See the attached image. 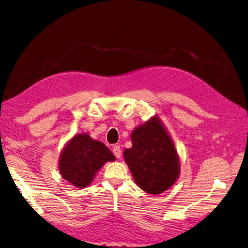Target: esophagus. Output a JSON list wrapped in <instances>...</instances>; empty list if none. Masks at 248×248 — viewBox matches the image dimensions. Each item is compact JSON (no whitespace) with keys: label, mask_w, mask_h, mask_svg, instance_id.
<instances>
[{"label":"esophagus","mask_w":248,"mask_h":248,"mask_svg":"<svg viewBox=\"0 0 248 248\" xmlns=\"http://www.w3.org/2000/svg\"><path fill=\"white\" fill-rule=\"evenodd\" d=\"M112 153H114V155L117 157V158H121V149H120V146L118 145H115L114 147H112Z\"/></svg>","instance_id":"obj_1"}]
</instances>
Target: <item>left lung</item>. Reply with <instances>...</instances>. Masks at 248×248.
<instances>
[{
  "instance_id": "1",
  "label": "left lung",
  "mask_w": 248,
  "mask_h": 248,
  "mask_svg": "<svg viewBox=\"0 0 248 248\" xmlns=\"http://www.w3.org/2000/svg\"><path fill=\"white\" fill-rule=\"evenodd\" d=\"M132 147L124 159L134 181L150 194H159L175 184L180 174L179 155L160 119L154 116L131 133Z\"/></svg>"
}]
</instances>
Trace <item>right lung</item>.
<instances>
[{
	"mask_svg": "<svg viewBox=\"0 0 248 248\" xmlns=\"http://www.w3.org/2000/svg\"><path fill=\"white\" fill-rule=\"evenodd\" d=\"M115 159V155L103 142L91 139L88 133H79L62 150L59 170L67 182L78 188H84L91 184L104 163Z\"/></svg>",
	"mask_w": 248,
	"mask_h": 248,
	"instance_id": "right-lung-1",
	"label": "right lung"
}]
</instances>
